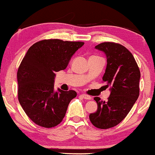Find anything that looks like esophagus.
<instances>
[{
    "instance_id": "esophagus-1",
    "label": "esophagus",
    "mask_w": 155,
    "mask_h": 155,
    "mask_svg": "<svg viewBox=\"0 0 155 155\" xmlns=\"http://www.w3.org/2000/svg\"><path fill=\"white\" fill-rule=\"evenodd\" d=\"M81 96H82L84 99H87V100L91 99V97L88 95H86V94H82V95H81Z\"/></svg>"
}]
</instances>
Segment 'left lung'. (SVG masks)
<instances>
[{"instance_id":"obj_1","label":"left lung","mask_w":155,"mask_h":155,"mask_svg":"<svg viewBox=\"0 0 155 155\" xmlns=\"http://www.w3.org/2000/svg\"><path fill=\"white\" fill-rule=\"evenodd\" d=\"M107 56V68L103 82L110 87L106 102L95 97L98 110L89 115L95 127L108 129L120 123L126 117L140 95V71L133 54L122 45L111 42L95 46Z\"/></svg>"}]
</instances>
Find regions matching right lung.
<instances>
[{
	"mask_svg": "<svg viewBox=\"0 0 155 155\" xmlns=\"http://www.w3.org/2000/svg\"><path fill=\"white\" fill-rule=\"evenodd\" d=\"M83 42L43 39L33 44L17 72L18 98L28 117L36 125L50 128L63 121L68 104L77 96L74 90H54L55 72L64 70Z\"/></svg>",
	"mask_w": 155,
	"mask_h": 155,
	"instance_id": "obj_1",
	"label": "right lung"
}]
</instances>
